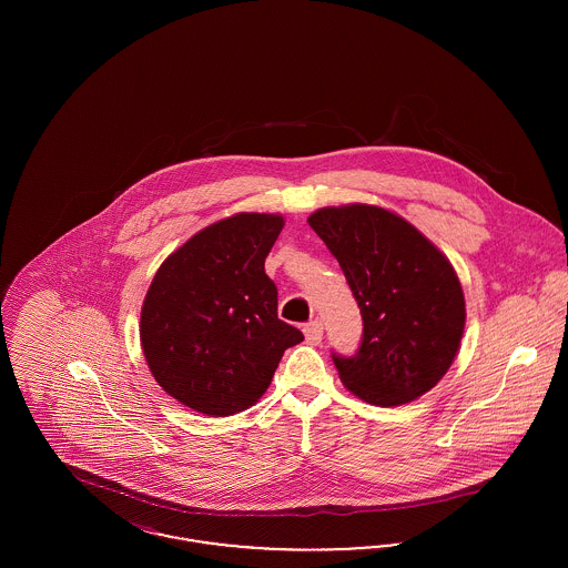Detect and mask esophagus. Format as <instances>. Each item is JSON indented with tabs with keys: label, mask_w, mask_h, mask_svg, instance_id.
Instances as JSON below:
<instances>
[{
	"label": "esophagus",
	"mask_w": 568,
	"mask_h": 568,
	"mask_svg": "<svg viewBox=\"0 0 568 568\" xmlns=\"http://www.w3.org/2000/svg\"><path fill=\"white\" fill-rule=\"evenodd\" d=\"M304 336H306V341L313 343V345L322 343V338H324V324H322L320 320H315V322L304 325Z\"/></svg>",
	"instance_id": "obj_1"
}]
</instances>
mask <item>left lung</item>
<instances>
[{
  "label": "left lung",
  "instance_id": "1",
  "mask_svg": "<svg viewBox=\"0 0 568 568\" xmlns=\"http://www.w3.org/2000/svg\"><path fill=\"white\" fill-rule=\"evenodd\" d=\"M357 300L364 334L353 357L332 355L343 385L368 405L417 400L456 359L466 304L452 262L415 225L373 204L308 216Z\"/></svg>",
  "mask_w": 568,
  "mask_h": 568
}]
</instances>
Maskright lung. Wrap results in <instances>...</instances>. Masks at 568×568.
I'll return each instance as SVG.
<instances>
[{
  "instance_id": "obj_1",
  "label": "right lung",
  "mask_w": 568,
  "mask_h": 568,
  "mask_svg": "<svg viewBox=\"0 0 568 568\" xmlns=\"http://www.w3.org/2000/svg\"><path fill=\"white\" fill-rule=\"evenodd\" d=\"M285 219L239 213L163 260L140 311V345L165 394L211 417L255 405L302 332L276 315L264 271Z\"/></svg>"
}]
</instances>
